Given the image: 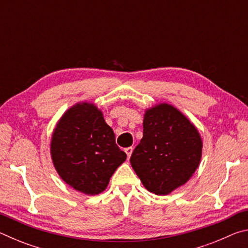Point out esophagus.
<instances>
[{
	"label": "esophagus",
	"mask_w": 248,
	"mask_h": 248,
	"mask_svg": "<svg viewBox=\"0 0 248 248\" xmlns=\"http://www.w3.org/2000/svg\"><path fill=\"white\" fill-rule=\"evenodd\" d=\"M132 151H133V149H132V148H127V149L124 150V152L127 153V156H128V158H130V156H131Z\"/></svg>",
	"instance_id": "obj_1"
}]
</instances>
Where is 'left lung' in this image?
<instances>
[{"label": "left lung", "instance_id": "8db88e82", "mask_svg": "<svg viewBox=\"0 0 248 248\" xmlns=\"http://www.w3.org/2000/svg\"><path fill=\"white\" fill-rule=\"evenodd\" d=\"M202 142L194 124L167 104L149 109L143 138L130 157L143 186L155 195H167L195 173Z\"/></svg>", "mask_w": 248, "mask_h": 248}]
</instances>
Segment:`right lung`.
I'll use <instances>...</instances> for the list:
<instances>
[{
  "mask_svg": "<svg viewBox=\"0 0 248 248\" xmlns=\"http://www.w3.org/2000/svg\"><path fill=\"white\" fill-rule=\"evenodd\" d=\"M51 155L60 177L86 195L106 189L117 167L127 158L102 112L89 103L75 105L59 121Z\"/></svg>",
  "mask_w": 248,
  "mask_h": 248,
  "instance_id": "obj_1",
  "label": "right lung"
}]
</instances>
